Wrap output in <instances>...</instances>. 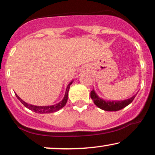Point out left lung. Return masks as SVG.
Wrapping results in <instances>:
<instances>
[{"label":"left lung","instance_id":"8db88e82","mask_svg":"<svg viewBox=\"0 0 155 155\" xmlns=\"http://www.w3.org/2000/svg\"><path fill=\"white\" fill-rule=\"evenodd\" d=\"M137 94L128 99L123 101H107L103 99L97 95L94 89L91 91L90 96L94 104L99 108L105 111H118L131 104Z\"/></svg>","mask_w":155,"mask_h":155}]
</instances>
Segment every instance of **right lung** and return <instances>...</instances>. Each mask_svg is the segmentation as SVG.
Instances as JSON below:
<instances>
[{"mask_svg": "<svg viewBox=\"0 0 155 155\" xmlns=\"http://www.w3.org/2000/svg\"><path fill=\"white\" fill-rule=\"evenodd\" d=\"M73 82V80H72L69 84H68V86L66 87V93H65L64 97L63 98L61 101H60L58 104H55V105H48V106H38V105H33L31 104H29L28 103H26L25 101H24L23 100L21 99L19 96L17 95V94H15L17 98L20 101V102L23 104L24 106L26 107H27L28 109L31 110L33 112L36 113H39V114H46V113H54V112H57L58 110H59L60 109H61L63 107L65 106V105L66 104L67 101H68V91L69 89H70V86L71 85Z\"/></svg>", "mask_w": 155, "mask_h": 155, "instance_id": "1", "label": "right lung"}]
</instances>
